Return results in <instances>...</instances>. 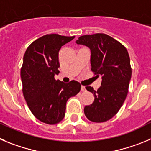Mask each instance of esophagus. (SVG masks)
I'll list each match as a JSON object with an SVG mask.
<instances>
[{
  "instance_id": "esophagus-1",
  "label": "esophagus",
  "mask_w": 151,
  "mask_h": 151,
  "mask_svg": "<svg viewBox=\"0 0 151 151\" xmlns=\"http://www.w3.org/2000/svg\"><path fill=\"white\" fill-rule=\"evenodd\" d=\"M85 90H86V89H85V86H82V87H81V91H85Z\"/></svg>"
}]
</instances>
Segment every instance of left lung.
I'll list each match as a JSON object with an SVG mask.
<instances>
[{"mask_svg": "<svg viewBox=\"0 0 151 151\" xmlns=\"http://www.w3.org/2000/svg\"><path fill=\"white\" fill-rule=\"evenodd\" d=\"M76 44L90 48L91 71L102 76L97 91L85 87L94 94V101L85 106V115L91 122H106L118 113L129 91L132 77L129 53L120 42L104 33L82 35Z\"/></svg>", "mask_w": 151, "mask_h": 151, "instance_id": "left-lung-1", "label": "left lung"}]
</instances>
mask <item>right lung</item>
I'll return each mask as SVG.
<instances>
[{
  "instance_id": "right-lung-1",
  "label": "right lung",
  "mask_w": 151,
  "mask_h": 151,
  "mask_svg": "<svg viewBox=\"0 0 151 151\" xmlns=\"http://www.w3.org/2000/svg\"><path fill=\"white\" fill-rule=\"evenodd\" d=\"M75 36L50 34L38 38L26 49L21 68L22 93L29 110L41 122L54 125L63 120L69 97L81 90L79 82L55 80L59 74V51Z\"/></svg>"
}]
</instances>
